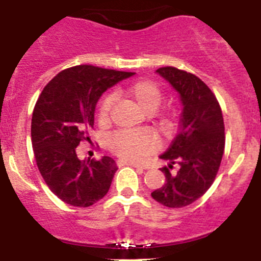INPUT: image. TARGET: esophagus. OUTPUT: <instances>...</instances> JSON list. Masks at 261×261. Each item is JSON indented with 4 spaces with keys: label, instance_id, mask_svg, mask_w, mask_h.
<instances>
[{
    "label": "esophagus",
    "instance_id": "34e87169",
    "mask_svg": "<svg viewBox=\"0 0 261 261\" xmlns=\"http://www.w3.org/2000/svg\"><path fill=\"white\" fill-rule=\"evenodd\" d=\"M117 165H119L120 167H121V166H132V167L144 170V167H142L141 165H138V163H135V162H130V161H125V159H119V161H117Z\"/></svg>",
    "mask_w": 261,
    "mask_h": 261
}]
</instances>
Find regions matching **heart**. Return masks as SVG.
Masks as SVG:
<instances>
[{
    "label": "heart",
    "instance_id": "obj_1",
    "mask_svg": "<svg viewBox=\"0 0 261 261\" xmlns=\"http://www.w3.org/2000/svg\"><path fill=\"white\" fill-rule=\"evenodd\" d=\"M126 96L132 99L133 102L145 112H154L158 108L159 103L162 100V93L158 85L151 81L141 80L136 81L133 84L128 85L125 89L121 90ZM115 103L114 95H107L103 99L98 107V120L100 124H106L110 119L111 110ZM162 128L168 129L167 120L161 121ZM158 138L150 130L146 129H135V130H117L111 136L108 140V145L112 151L119 156L128 161L138 162L147 156L149 154L156 150L158 147Z\"/></svg>",
    "mask_w": 261,
    "mask_h": 261
}]
</instances>
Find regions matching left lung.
I'll use <instances>...</instances> for the list:
<instances>
[{"mask_svg": "<svg viewBox=\"0 0 261 261\" xmlns=\"http://www.w3.org/2000/svg\"><path fill=\"white\" fill-rule=\"evenodd\" d=\"M180 98V129L167 150L159 155L168 167L177 163L174 175L162 167L166 181L151 197L168 208H183L200 199L213 184L225 150V125L216 96L199 77L172 66L155 70Z\"/></svg>", "mask_w": 261, "mask_h": 261, "instance_id": "left-lung-1", "label": "left lung"}]
</instances>
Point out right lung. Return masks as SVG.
Segmentation results:
<instances>
[{"mask_svg":"<svg viewBox=\"0 0 261 261\" xmlns=\"http://www.w3.org/2000/svg\"><path fill=\"white\" fill-rule=\"evenodd\" d=\"M133 74L78 65L60 71L41 91L32 112V147L44 181L66 204L87 208L107 195L116 162L107 155L81 161L75 150L90 138L102 94Z\"/></svg>","mask_w":261,"mask_h":261,"instance_id":"1","label":"right lung"}]
</instances>
